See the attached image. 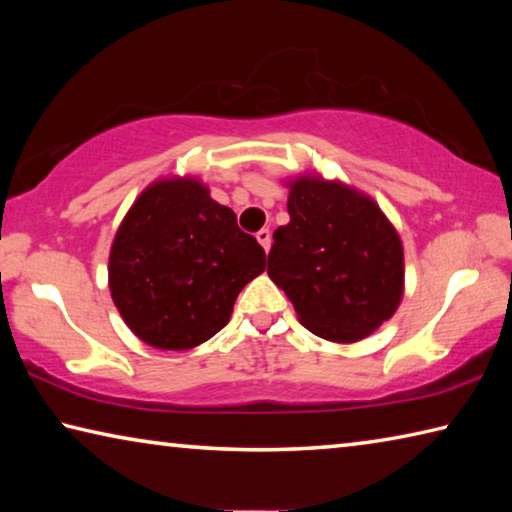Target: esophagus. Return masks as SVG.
<instances>
[{"mask_svg":"<svg viewBox=\"0 0 512 512\" xmlns=\"http://www.w3.org/2000/svg\"><path fill=\"white\" fill-rule=\"evenodd\" d=\"M257 241H259V244H262V248L268 253V248H271V230H268V228L259 230L257 232Z\"/></svg>","mask_w":512,"mask_h":512,"instance_id":"obj_1","label":"esophagus"}]
</instances>
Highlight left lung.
<instances>
[{
    "label": "left lung",
    "instance_id": "8db88e82",
    "mask_svg": "<svg viewBox=\"0 0 512 512\" xmlns=\"http://www.w3.org/2000/svg\"><path fill=\"white\" fill-rule=\"evenodd\" d=\"M291 221L273 232L268 277L320 339L354 343L395 314L404 289L402 241L375 201L341 183L300 178Z\"/></svg>",
    "mask_w": 512,
    "mask_h": 512
}]
</instances>
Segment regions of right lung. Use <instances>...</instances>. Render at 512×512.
Returning a JSON list of instances; mask_svg holds the SVG:
<instances>
[{
  "label": "right lung",
  "mask_w": 512,
  "mask_h": 512,
  "mask_svg": "<svg viewBox=\"0 0 512 512\" xmlns=\"http://www.w3.org/2000/svg\"><path fill=\"white\" fill-rule=\"evenodd\" d=\"M266 253L198 180L144 189L110 250V293L126 325L160 350H189L228 325Z\"/></svg>",
  "instance_id": "add662e5"
}]
</instances>
